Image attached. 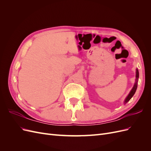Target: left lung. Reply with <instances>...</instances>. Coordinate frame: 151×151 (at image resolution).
<instances>
[{"mask_svg": "<svg viewBox=\"0 0 151 151\" xmlns=\"http://www.w3.org/2000/svg\"><path fill=\"white\" fill-rule=\"evenodd\" d=\"M139 70L138 69H136V79H135V83L134 84V86L133 87V88L132 89V90L130 91V93L129 94V95L127 96V97L126 98L125 101H124V104H126L129 100L132 98V96L134 95L135 91L137 90V83H138V80H139Z\"/></svg>", "mask_w": 151, "mask_h": 151, "instance_id": "left-lung-1", "label": "left lung"}]
</instances>
